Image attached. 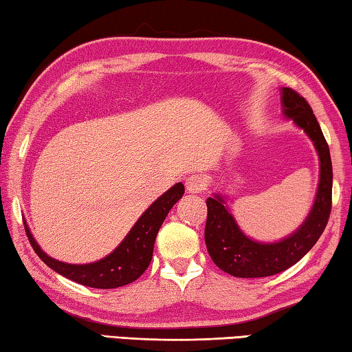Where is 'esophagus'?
<instances>
[{"label":"esophagus","mask_w":352,"mask_h":352,"mask_svg":"<svg viewBox=\"0 0 352 352\" xmlns=\"http://www.w3.org/2000/svg\"><path fill=\"white\" fill-rule=\"evenodd\" d=\"M206 187H207V181L202 175H193L186 181V188L188 193H193V195L202 193L206 190Z\"/></svg>","instance_id":"1"}]
</instances>
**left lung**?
I'll list each match as a JSON object with an SVG mask.
<instances>
[{"instance_id": "left-lung-1", "label": "left lung", "mask_w": 352, "mask_h": 352, "mask_svg": "<svg viewBox=\"0 0 352 352\" xmlns=\"http://www.w3.org/2000/svg\"><path fill=\"white\" fill-rule=\"evenodd\" d=\"M283 114L303 129L314 142L320 159V181L309 214L292 235L278 243H258L239 229L221 195L207 199L206 245L213 263L239 278H260L280 274L298 263L322 236L332 204V164L329 146L309 103L297 91L281 89Z\"/></svg>"}]
</instances>
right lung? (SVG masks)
<instances>
[{"label":"right lung","mask_w":352,"mask_h":352,"mask_svg":"<svg viewBox=\"0 0 352 352\" xmlns=\"http://www.w3.org/2000/svg\"><path fill=\"white\" fill-rule=\"evenodd\" d=\"M184 184L177 182L168 192H165L159 199L142 213L138 223L129 230L125 239L117 245L116 250L108 256L89 264H67L54 260L45 252L30 233L28 224H24L29 243L40 260L55 272L66 276L78 285L96 289H114L129 285L139 278L150 266L153 258V248L156 241L157 232L162 226L171 207L182 198Z\"/></svg>","instance_id":"add662e5"}]
</instances>
